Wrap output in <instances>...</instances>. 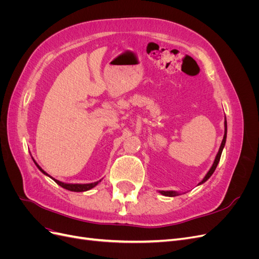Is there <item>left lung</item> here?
<instances>
[{
  "instance_id": "8db88e82",
  "label": "left lung",
  "mask_w": 259,
  "mask_h": 259,
  "mask_svg": "<svg viewBox=\"0 0 259 259\" xmlns=\"http://www.w3.org/2000/svg\"><path fill=\"white\" fill-rule=\"evenodd\" d=\"M226 138H227V121H226V119H225V135H224V139H223V142H222L221 148H219V151H218V153H217V155H216L214 164H213V165H211L210 169L208 170V173L205 175L204 178H203V180H202V182H201L200 184L205 183L206 180L211 176V174H213L214 171H215V169H216V167H217V164H218L219 160H221V155H222V152H223V149H224L225 144H226ZM161 193H162L163 195H166V197H176V195H178V193L175 192V191H161Z\"/></svg>"
}]
</instances>
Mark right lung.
Masks as SVG:
<instances>
[{
	"instance_id": "right-lung-1",
	"label": "right lung",
	"mask_w": 259,
	"mask_h": 259,
	"mask_svg": "<svg viewBox=\"0 0 259 259\" xmlns=\"http://www.w3.org/2000/svg\"><path fill=\"white\" fill-rule=\"evenodd\" d=\"M34 161V160H33ZM34 163H35V161H34ZM35 165L37 166V168L40 169L43 174H45V175H48L46 174V171H44L40 166L37 165V163H35ZM48 176H50V175H48ZM51 177V176H50ZM52 179H54L53 177H51ZM55 180V183H56L57 185H59L60 187H62V188H65V189H67V190H70V191H74V192H82V191H88V190H90V189H92V188H94L95 187L99 182H96V183H92V184H65V183H61V182H59V180H57V179H54Z\"/></svg>"
}]
</instances>
